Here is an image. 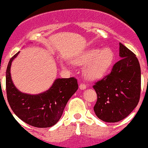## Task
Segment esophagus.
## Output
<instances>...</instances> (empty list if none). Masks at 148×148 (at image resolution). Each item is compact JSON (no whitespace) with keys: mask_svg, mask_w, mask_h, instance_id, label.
Instances as JSON below:
<instances>
[{"mask_svg":"<svg viewBox=\"0 0 148 148\" xmlns=\"http://www.w3.org/2000/svg\"><path fill=\"white\" fill-rule=\"evenodd\" d=\"M79 88H80V89H81V90H85V89L86 88V85H85L84 83H81V84H80V86H79Z\"/></svg>","mask_w":148,"mask_h":148,"instance_id":"1","label":"esophagus"}]
</instances>
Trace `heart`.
<instances>
[{
  "instance_id": "b5f03b06",
  "label": "heart",
  "mask_w": 148,
  "mask_h": 148,
  "mask_svg": "<svg viewBox=\"0 0 148 148\" xmlns=\"http://www.w3.org/2000/svg\"><path fill=\"white\" fill-rule=\"evenodd\" d=\"M114 54L110 48H91L86 51L80 58L74 60L75 63L86 65L84 74L90 80L103 77L113 64Z\"/></svg>"
}]
</instances>
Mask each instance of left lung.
<instances>
[{"label": "left lung", "instance_id": "obj_1", "mask_svg": "<svg viewBox=\"0 0 148 148\" xmlns=\"http://www.w3.org/2000/svg\"><path fill=\"white\" fill-rule=\"evenodd\" d=\"M120 60L112 72L93 86L97 94L95 114L106 122L127 117L138 104L141 90V70L136 55L119 43Z\"/></svg>", "mask_w": 148, "mask_h": 148}]
</instances>
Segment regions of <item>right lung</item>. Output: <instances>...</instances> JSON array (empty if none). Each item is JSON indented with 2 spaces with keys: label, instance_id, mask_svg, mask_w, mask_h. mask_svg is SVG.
Here are the masks:
<instances>
[{
  "label": "right lung",
  "instance_id": "right-lung-1",
  "mask_svg": "<svg viewBox=\"0 0 148 148\" xmlns=\"http://www.w3.org/2000/svg\"><path fill=\"white\" fill-rule=\"evenodd\" d=\"M19 52L8 62L5 75L7 99L11 109L25 123L35 127L47 128L59 121L68 100L78 88L77 79L57 78L49 90L36 95L19 91L12 81L11 66Z\"/></svg>",
  "mask_w": 148,
  "mask_h": 148
}]
</instances>
